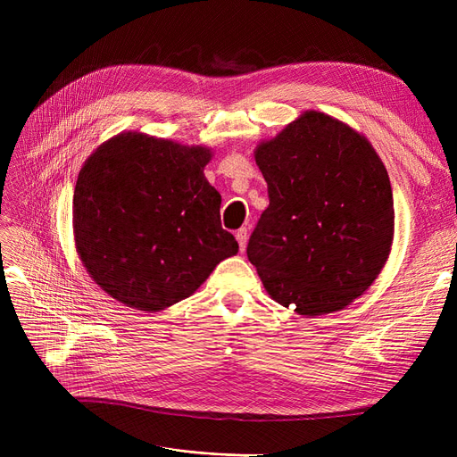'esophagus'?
Masks as SVG:
<instances>
[{
    "label": "esophagus",
    "instance_id": "34e87169",
    "mask_svg": "<svg viewBox=\"0 0 457 457\" xmlns=\"http://www.w3.org/2000/svg\"><path fill=\"white\" fill-rule=\"evenodd\" d=\"M237 240H238V245H240V252L245 250V244H247V228H238L237 230Z\"/></svg>",
    "mask_w": 457,
    "mask_h": 457
}]
</instances>
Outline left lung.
Masks as SVG:
<instances>
[{
	"mask_svg": "<svg viewBox=\"0 0 457 457\" xmlns=\"http://www.w3.org/2000/svg\"><path fill=\"white\" fill-rule=\"evenodd\" d=\"M269 207L247 259L269 295L305 316L341 311L378 278L395 207L376 150L345 123L305 112L255 150Z\"/></svg>",
	"mask_w": 457,
	"mask_h": 457,
	"instance_id": "left-lung-1",
	"label": "left lung"
}]
</instances>
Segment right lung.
<instances>
[{
	"label": "right lung",
	"instance_id": "add662e5",
	"mask_svg": "<svg viewBox=\"0 0 457 457\" xmlns=\"http://www.w3.org/2000/svg\"><path fill=\"white\" fill-rule=\"evenodd\" d=\"M212 152L121 133L81 168L72 202L78 253L108 295L156 312L192 295L238 242L204 177Z\"/></svg>",
	"mask_w": 457,
	"mask_h": 457
}]
</instances>
